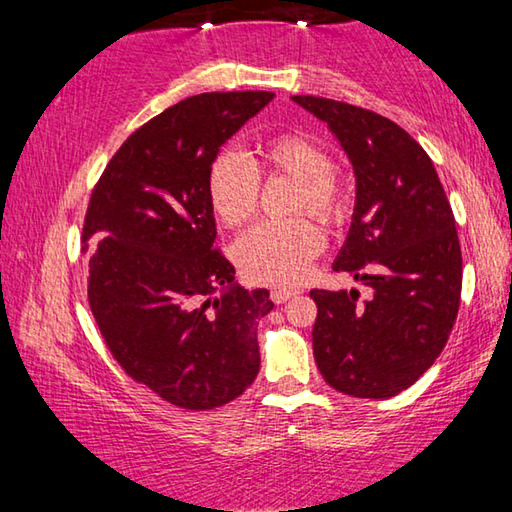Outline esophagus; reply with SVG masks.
<instances>
[{
	"instance_id": "obj_1",
	"label": "esophagus",
	"mask_w": 512,
	"mask_h": 512,
	"mask_svg": "<svg viewBox=\"0 0 512 512\" xmlns=\"http://www.w3.org/2000/svg\"><path fill=\"white\" fill-rule=\"evenodd\" d=\"M298 291H293V289H273L271 291V300L275 302V305H282V302H287L289 298H293L296 296Z\"/></svg>"
}]
</instances>
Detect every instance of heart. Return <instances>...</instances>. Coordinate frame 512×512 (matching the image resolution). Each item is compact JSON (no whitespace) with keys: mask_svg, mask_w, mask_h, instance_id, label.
<instances>
[{"mask_svg":"<svg viewBox=\"0 0 512 512\" xmlns=\"http://www.w3.org/2000/svg\"><path fill=\"white\" fill-rule=\"evenodd\" d=\"M291 176V212L307 210L320 223L336 225L350 207L348 178L329 164L323 144L305 133H280L259 142L253 160L235 151L216 155L207 171V198L214 214L235 228L255 214L262 176ZM323 248V235L309 216L262 221L239 237L235 259L248 280L293 287L307 275Z\"/></svg>","mask_w":512,"mask_h":512,"instance_id":"obj_1","label":"heart"}]
</instances>
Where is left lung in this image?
<instances>
[{
  "instance_id": "left-lung-1",
  "label": "left lung",
  "mask_w": 512,
  "mask_h": 512,
  "mask_svg": "<svg viewBox=\"0 0 512 512\" xmlns=\"http://www.w3.org/2000/svg\"><path fill=\"white\" fill-rule=\"evenodd\" d=\"M293 101L325 121L357 173L348 239L334 271L368 289H314V359L339 393L386 400L443 352L461 305L452 205L427 151L395 121L323 97Z\"/></svg>"
}]
</instances>
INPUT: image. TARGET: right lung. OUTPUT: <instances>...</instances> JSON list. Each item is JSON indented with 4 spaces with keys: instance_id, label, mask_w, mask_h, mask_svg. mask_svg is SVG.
<instances>
[{
    "instance_id": "right-lung-1",
    "label": "right lung",
    "mask_w": 512,
    "mask_h": 512,
    "mask_svg": "<svg viewBox=\"0 0 512 512\" xmlns=\"http://www.w3.org/2000/svg\"><path fill=\"white\" fill-rule=\"evenodd\" d=\"M273 92H205L160 112L112 155L83 221L88 302L115 361L187 411L235 400L259 372L266 289L237 287L214 248L207 171ZM220 296H215V291Z\"/></svg>"
}]
</instances>
